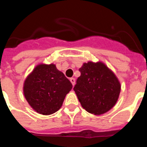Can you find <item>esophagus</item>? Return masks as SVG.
Instances as JSON below:
<instances>
[{"mask_svg": "<svg viewBox=\"0 0 147 147\" xmlns=\"http://www.w3.org/2000/svg\"><path fill=\"white\" fill-rule=\"evenodd\" d=\"M69 80H70V82L72 83V86H75V78H70V79H69Z\"/></svg>", "mask_w": 147, "mask_h": 147, "instance_id": "1", "label": "esophagus"}]
</instances>
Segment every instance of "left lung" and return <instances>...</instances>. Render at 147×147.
<instances>
[{
  "label": "left lung",
  "mask_w": 147,
  "mask_h": 147,
  "mask_svg": "<svg viewBox=\"0 0 147 147\" xmlns=\"http://www.w3.org/2000/svg\"><path fill=\"white\" fill-rule=\"evenodd\" d=\"M80 76L73 90L82 107L89 113L101 115L112 109L120 92L115 74L101 62H88L79 69Z\"/></svg>",
  "instance_id": "obj_1"
}]
</instances>
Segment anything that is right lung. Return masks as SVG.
I'll list each match as a JSON object with an SVG mask.
<instances>
[{
  "label": "right lung",
  "instance_id": "right-lung-1",
  "mask_svg": "<svg viewBox=\"0 0 147 147\" xmlns=\"http://www.w3.org/2000/svg\"><path fill=\"white\" fill-rule=\"evenodd\" d=\"M72 88L70 81L54 64H40L25 80L24 94L37 112L49 115L61 108Z\"/></svg>",
  "mask_w": 147,
  "mask_h": 147
}]
</instances>
